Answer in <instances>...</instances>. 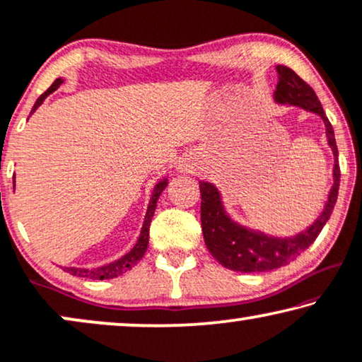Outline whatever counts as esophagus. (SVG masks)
<instances>
[{
  "label": "esophagus",
  "instance_id": "1",
  "mask_svg": "<svg viewBox=\"0 0 362 362\" xmlns=\"http://www.w3.org/2000/svg\"><path fill=\"white\" fill-rule=\"evenodd\" d=\"M184 167H187V165H184Z\"/></svg>",
  "mask_w": 362,
  "mask_h": 362
}]
</instances>
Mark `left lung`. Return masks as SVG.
Masks as SVG:
<instances>
[{
  "mask_svg": "<svg viewBox=\"0 0 362 362\" xmlns=\"http://www.w3.org/2000/svg\"><path fill=\"white\" fill-rule=\"evenodd\" d=\"M278 86L273 100L279 105H296L306 112L316 114L325 124L327 146L332 152V185L327 192L325 206L311 225L291 237H276L262 230L240 223L226 211L223 197L218 187L211 182L200 180L202 194V231L206 248L221 267L240 273H259L285 267L311 247L322 226L329 220L338 200L339 163L334 131L327 120L320 99L310 86L286 66H276Z\"/></svg>",
  "mask_w": 362,
  "mask_h": 362,
  "instance_id": "left-lung-1",
  "label": "left lung"
}]
</instances>
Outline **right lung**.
Returning <instances> with one entry per match:
<instances>
[{
  "instance_id": "obj_1",
  "label": "right lung",
  "mask_w": 362,
  "mask_h": 362,
  "mask_svg": "<svg viewBox=\"0 0 362 362\" xmlns=\"http://www.w3.org/2000/svg\"><path fill=\"white\" fill-rule=\"evenodd\" d=\"M64 83V81L61 79H56L54 83L49 89L46 90L45 94L40 95V99L36 100V104L33 105V110H31V115L36 112V109L40 107V105L45 103V99L47 95L54 93V90L59 88V86ZM168 184V177H163L162 180H158L156 187H153L152 190V197H151V202H148L147 205V211H146V216H144V223H142V230H141V235H139L137 238V243L134 245L131 248V252H127L124 255V257H120L117 259H114L112 263H107V264H103V267H98V268H76V267H66L64 272L71 273L72 276H81V278H90V279H110V278H115V276H120V274H124L125 272H129L132 267H136V264L141 262L144 255H146V250H147V245H148V228H151V221H152V216H153V211L157 209V200L158 197L163 190H165V187Z\"/></svg>"
}]
</instances>
